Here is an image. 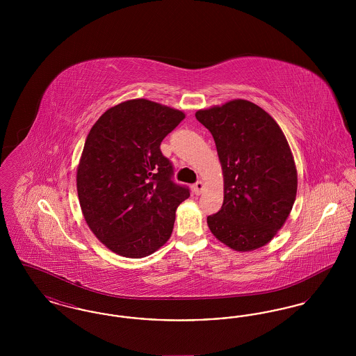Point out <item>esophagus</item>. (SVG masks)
I'll use <instances>...</instances> for the list:
<instances>
[{
    "label": "esophagus",
    "instance_id": "esophagus-1",
    "mask_svg": "<svg viewBox=\"0 0 356 356\" xmlns=\"http://www.w3.org/2000/svg\"><path fill=\"white\" fill-rule=\"evenodd\" d=\"M203 181H197V183H195V184H193V192H195V195H200V193L203 192Z\"/></svg>",
    "mask_w": 356,
    "mask_h": 356
}]
</instances>
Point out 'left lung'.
<instances>
[{
  "mask_svg": "<svg viewBox=\"0 0 356 356\" xmlns=\"http://www.w3.org/2000/svg\"><path fill=\"white\" fill-rule=\"evenodd\" d=\"M213 136L224 176L211 232L235 251H254L283 227L296 199L298 173L287 138L271 116L247 100L196 112Z\"/></svg>",
  "mask_w": 356,
  "mask_h": 356,
  "instance_id": "left-lung-1",
  "label": "left lung"
}]
</instances>
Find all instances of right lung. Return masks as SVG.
<instances>
[{
    "instance_id": "right-lung-1",
    "label": "right lung",
    "mask_w": 356,
    "mask_h": 356,
    "mask_svg": "<svg viewBox=\"0 0 356 356\" xmlns=\"http://www.w3.org/2000/svg\"><path fill=\"white\" fill-rule=\"evenodd\" d=\"M184 118L181 111L135 99L109 108L92 127L77 193L86 224L111 251L140 259L168 241L189 189L173 181L160 144Z\"/></svg>"
}]
</instances>
